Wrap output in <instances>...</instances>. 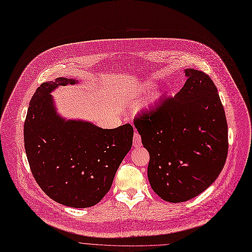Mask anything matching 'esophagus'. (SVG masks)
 Wrapping results in <instances>:
<instances>
[{
	"label": "esophagus",
	"mask_w": 252,
	"mask_h": 252,
	"mask_svg": "<svg viewBox=\"0 0 252 252\" xmlns=\"http://www.w3.org/2000/svg\"><path fill=\"white\" fill-rule=\"evenodd\" d=\"M133 145H134L135 147H140V146H142L140 135H139L137 132H135L134 135H133Z\"/></svg>",
	"instance_id": "esophagus-1"
}]
</instances>
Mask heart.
Segmentation results:
<instances>
[{"label":"heart","instance_id":"heart-1","mask_svg":"<svg viewBox=\"0 0 252 252\" xmlns=\"http://www.w3.org/2000/svg\"><path fill=\"white\" fill-rule=\"evenodd\" d=\"M152 87H153V84H152L151 82H148V81H147V82H144V83H142V84H140V85L138 86V89L136 90V93H138V94L146 93V92L150 91V90L152 89ZM161 96H162V93H161L159 90L156 91V92H154V93L152 94V95H151L150 104H157V103L161 99Z\"/></svg>","mask_w":252,"mask_h":252}]
</instances>
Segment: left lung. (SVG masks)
<instances>
[{"label":"left lung","instance_id":"8db88e82","mask_svg":"<svg viewBox=\"0 0 252 252\" xmlns=\"http://www.w3.org/2000/svg\"><path fill=\"white\" fill-rule=\"evenodd\" d=\"M173 98L134 120L150 156L147 176L169 203L197 197L220 175L228 152V127L216 86L205 72L185 69Z\"/></svg>","mask_w":252,"mask_h":252}]
</instances>
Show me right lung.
<instances>
[{
    "instance_id": "1",
    "label": "right lung",
    "mask_w": 252,
    "mask_h": 252,
    "mask_svg": "<svg viewBox=\"0 0 252 252\" xmlns=\"http://www.w3.org/2000/svg\"><path fill=\"white\" fill-rule=\"evenodd\" d=\"M77 83L57 77L36 90L24 124V143L32 175L46 195L67 207L89 208L111 189L134 132L130 124L103 129L57 113L50 94Z\"/></svg>"
}]
</instances>
